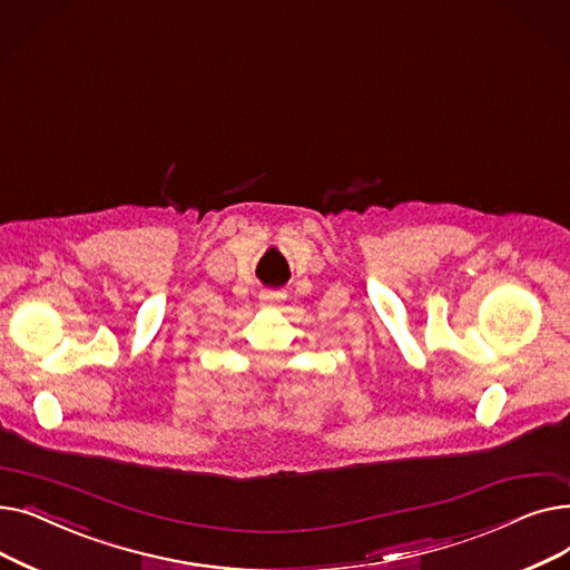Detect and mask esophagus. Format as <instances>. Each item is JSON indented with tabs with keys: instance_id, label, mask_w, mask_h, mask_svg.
Masks as SVG:
<instances>
[{
	"instance_id": "obj_1",
	"label": "esophagus",
	"mask_w": 570,
	"mask_h": 570,
	"mask_svg": "<svg viewBox=\"0 0 570 570\" xmlns=\"http://www.w3.org/2000/svg\"><path fill=\"white\" fill-rule=\"evenodd\" d=\"M261 303L265 305H275V303H282L286 297V291H279V288H263L261 291Z\"/></svg>"
}]
</instances>
